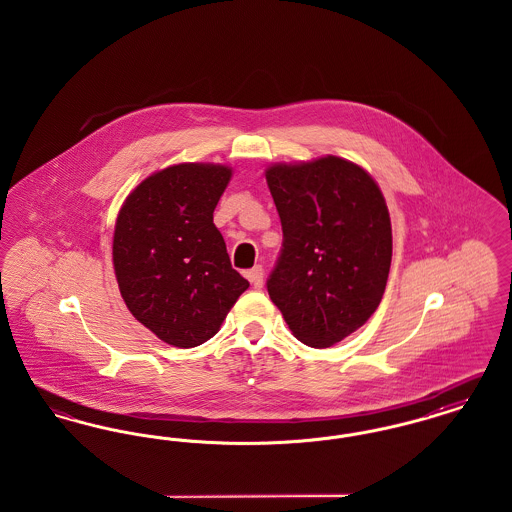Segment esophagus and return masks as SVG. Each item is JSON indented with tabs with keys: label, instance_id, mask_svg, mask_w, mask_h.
<instances>
[{
	"label": "esophagus",
	"instance_id": "34e87169",
	"mask_svg": "<svg viewBox=\"0 0 512 512\" xmlns=\"http://www.w3.org/2000/svg\"><path fill=\"white\" fill-rule=\"evenodd\" d=\"M247 280L251 282V286L255 288V290H261L263 288V276H265V270L261 265H257V267L251 268V270H247Z\"/></svg>",
	"mask_w": 512,
	"mask_h": 512
}]
</instances>
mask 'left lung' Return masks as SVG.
Returning a JSON list of instances; mask_svg holds the SVG:
<instances>
[{
	"label": "left lung",
	"instance_id": "8db88e82",
	"mask_svg": "<svg viewBox=\"0 0 512 512\" xmlns=\"http://www.w3.org/2000/svg\"><path fill=\"white\" fill-rule=\"evenodd\" d=\"M267 184L284 234L268 295L297 340L330 347L382 301L391 265L386 199L368 172L334 155L268 167Z\"/></svg>",
	"mask_w": 512,
	"mask_h": 512
}]
</instances>
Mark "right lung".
Segmentation results:
<instances>
[{
    "label": "right lung",
    "mask_w": 512,
    "mask_h": 512,
    "mask_svg": "<svg viewBox=\"0 0 512 512\" xmlns=\"http://www.w3.org/2000/svg\"><path fill=\"white\" fill-rule=\"evenodd\" d=\"M230 176L224 165H174L147 176L117 217L113 265L122 299L174 347L211 340L249 288L213 222Z\"/></svg>",
    "instance_id": "obj_1"
}]
</instances>
